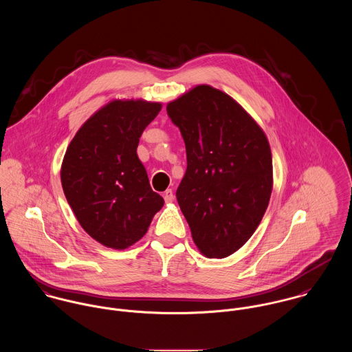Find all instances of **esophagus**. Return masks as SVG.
Segmentation results:
<instances>
[{
	"label": "esophagus",
	"mask_w": 352,
	"mask_h": 352,
	"mask_svg": "<svg viewBox=\"0 0 352 352\" xmlns=\"http://www.w3.org/2000/svg\"><path fill=\"white\" fill-rule=\"evenodd\" d=\"M164 199H165L166 203L173 201V199H175V197H173V191H172V190H166V191L164 192Z\"/></svg>",
	"instance_id": "1"
}]
</instances>
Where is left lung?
<instances>
[{"mask_svg":"<svg viewBox=\"0 0 352 352\" xmlns=\"http://www.w3.org/2000/svg\"><path fill=\"white\" fill-rule=\"evenodd\" d=\"M166 112L186 144L187 170L176 198L192 240L206 257H228L251 239L268 207V140L237 101L210 85L168 102Z\"/></svg>","mask_w":352,"mask_h":352,"instance_id":"left-lung-1","label":"left lung"}]
</instances>
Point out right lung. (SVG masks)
I'll use <instances>...</instances> for the list:
<instances>
[{"label":"right lung","instance_id":"right-lung-1","mask_svg":"<svg viewBox=\"0 0 352 352\" xmlns=\"http://www.w3.org/2000/svg\"><path fill=\"white\" fill-rule=\"evenodd\" d=\"M161 108L142 99L109 101L81 126L65 153V197L82 229L104 247L126 250L140 241L164 206L137 154Z\"/></svg>","mask_w":352,"mask_h":352}]
</instances>
